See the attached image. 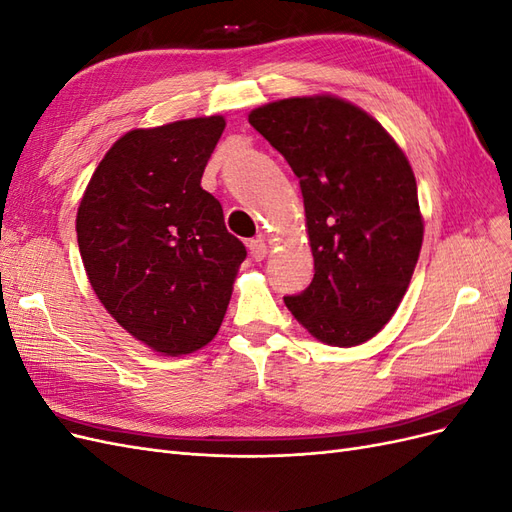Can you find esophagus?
<instances>
[{"mask_svg":"<svg viewBox=\"0 0 512 512\" xmlns=\"http://www.w3.org/2000/svg\"><path fill=\"white\" fill-rule=\"evenodd\" d=\"M267 252H269V247H267V243H265V239H262V237H256V239L250 241V254H252V258L256 262L258 260H265Z\"/></svg>","mask_w":512,"mask_h":512,"instance_id":"1","label":"esophagus"}]
</instances>
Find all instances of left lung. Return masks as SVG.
<instances>
[{
  "label": "left lung",
  "mask_w": 512,
  "mask_h": 512,
  "mask_svg": "<svg viewBox=\"0 0 512 512\" xmlns=\"http://www.w3.org/2000/svg\"><path fill=\"white\" fill-rule=\"evenodd\" d=\"M250 123L299 177L314 280L286 307L320 342L374 337L408 290L423 245L416 179L380 123L342 98H288Z\"/></svg>",
  "instance_id": "obj_1"
}]
</instances>
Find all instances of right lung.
Returning a JSON list of instances; mask_svg holds the SVG:
<instances>
[{"mask_svg": "<svg viewBox=\"0 0 512 512\" xmlns=\"http://www.w3.org/2000/svg\"><path fill=\"white\" fill-rule=\"evenodd\" d=\"M222 115L132 130L106 151L76 213L89 284L123 329L179 356L220 331L245 245L200 188Z\"/></svg>", "mask_w": 512, "mask_h": 512, "instance_id": "1", "label": "right lung"}]
</instances>
